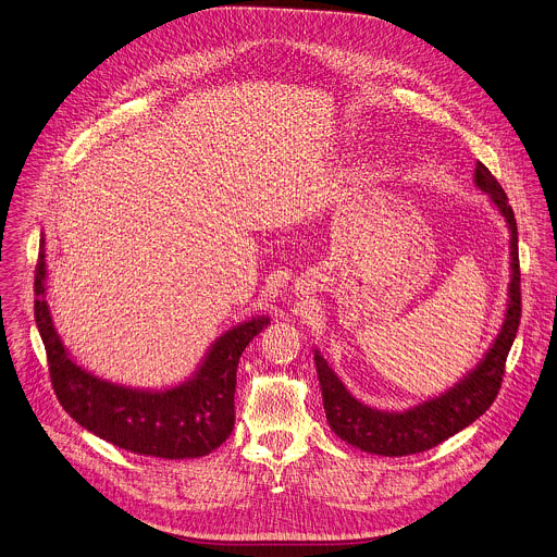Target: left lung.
<instances>
[{
	"label": "left lung",
	"mask_w": 557,
	"mask_h": 557,
	"mask_svg": "<svg viewBox=\"0 0 557 557\" xmlns=\"http://www.w3.org/2000/svg\"><path fill=\"white\" fill-rule=\"evenodd\" d=\"M474 183L481 191L492 196V202L503 213L511 233V283L509 307L503 329L494 346L472 374H468L461 383H457L440 398L426 400L403 413H385L355 400L350 392H346L337 374L329 368L324 357L315 352V368L322 387L326 420L331 429L350 446L387 457H403L429 450L474 422L494 403L500 389L505 361L520 324L518 228L503 187L483 163H476L474 168Z\"/></svg>",
	"instance_id": "1"
}]
</instances>
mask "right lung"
<instances>
[{"instance_id": "obj_1", "label": "right lung", "mask_w": 557, "mask_h": 557, "mask_svg": "<svg viewBox=\"0 0 557 557\" xmlns=\"http://www.w3.org/2000/svg\"><path fill=\"white\" fill-rule=\"evenodd\" d=\"M35 320L46 344L50 379L63 409L102 440L139 455L185 459L215 450L235 426L237 363L268 318L224 333L196 379L165 392H137L96 379L76 366L61 344L46 294V239L35 268Z\"/></svg>"}]
</instances>
